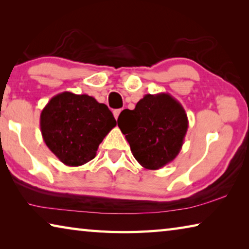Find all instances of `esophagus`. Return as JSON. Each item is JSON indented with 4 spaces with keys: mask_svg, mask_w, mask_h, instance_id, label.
<instances>
[{
    "mask_svg": "<svg viewBox=\"0 0 249 249\" xmlns=\"http://www.w3.org/2000/svg\"><path fill=\"white\" fill-rule=\"evenodd\" d=\"M121 112H122V109H114V111H113V114H114V117H115L116 120L119 119Z\"/></svg>",
    "mask_w": 249,
    "mask_h": 249,
    "instance_id": "obj_1",
    "label": "esophagus"
}]
</instances>
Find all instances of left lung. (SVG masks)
<instances>
[{
	"label": "left lung",
	"mask_w": 249,
	"mask_h": 249,
	"mask_svg": "<svg viewBox=\"0 0 249 249\" xmlns=\"http://www.w3.org/2000/svg\"><path fill=\"white\" fill-rule=\"evenodd\" d=\"M117 125L140 165L157 170L179 155L189 121L178 100L169 93H158L146 94L132 111L124 109Z\"/></svg>",
	"instance_id": "obj_1"
}]
</instances>
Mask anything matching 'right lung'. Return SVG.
Listing matches in <instances>:
<instances>
[{
    "instance_id": "add662e5",
    "label": "right lung",
    "mask_w": 249,
    "mask_h": 249,
    "mask_svg": "<svg viewBox=\"0 0 249 249\" xmlns=\"http://www.w3.org/2000/svg\"><path fill=\"white\" fill-rule=\"evenodd\" d=\"M116 126L107 105L93 96L61 92L40 113L45 144L66 166L79 167L93 159L104 137Z\"/></svg>"
}]
</instances>
